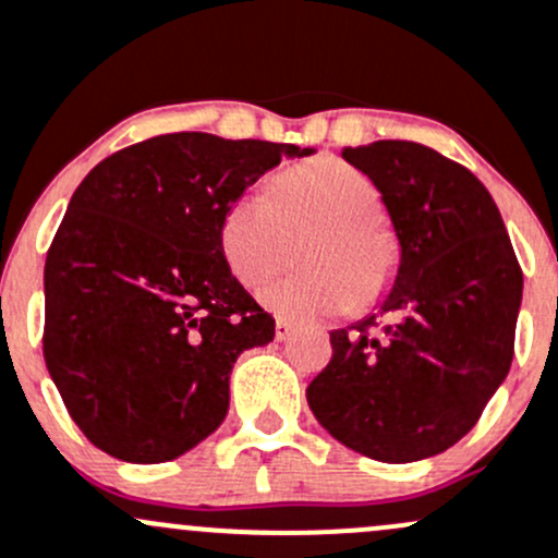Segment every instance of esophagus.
Segmentation results:
<instances>
[{
  "instance_id": "obj_1",
  "label": "esophagus",
  "mask_w": 558,
  "mask_h": 558,
  "mask_svg": "<svg viewBox=\"0 0 558 558\" xmlns=\"http://www.w3.org/2000/svg\"><path fill=\"white\" fill-rule=\"evenodd\" d=\"M291 333H294V326H291L289 320H283V318L275 320V339H278V342H286V339H291Z\"/></svg>"
}]
</instances>
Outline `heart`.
Returning a JSON list of instances; mask_svg holds the SVG:
<instances>
[{
  "mask_svg": "<svg viewBox=\"0 0 558 558\" xmlns=\"http://www.w3.org/2000/svg\"><path fill=\"white\" fill-rule=\"evenodd\" d=\"M379 216V192L339 157L286 168L269 190H248L227 208L219 243L232 275L259 289L286 267L291 240L313 232L299 251L307 269L262 291V302L296 324L355 313L383 302L398 275V243Z\"/></svg>",
  "mask_w": 558,
  "mask_h": 558,
  "instance_id": "obj_1",
  "label": "heart"
}]
</instances>
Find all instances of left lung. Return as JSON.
<instances>
[{
	"instance_id": "obj_1",
	"label": "left lung",
	"mask_w": 558,
	"mask_h": 558,
	"mask_svg": "<svg viewBox=\"0 0 558 558\" xmlns=\"http://www.w3.org/2000/svg\"><path fill=\"white\" fill-rule=\"evenodd\" d=\"M342 157L383 192L401 264L377 315L331 331L307 403L348 449L425 460L454 447L508 377L524 275L495 201L460 162L414 141Z\"/></svg>"
}]
</instances>
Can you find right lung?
Listing matches in <instances>:
<instances>
[{"mask_svg":"<svg viewBox=\"0 0 558 558\" xmlns=\"http://www.w3.org/2000/svg\"><path fill=\"white\" fill-rule=\"evenodd\" d=\"M294 144L166 133L98 162L45 262L47 372L93 447L155 465L208 438L275 318L221 254L227 208Z\"/></svg>","mask_w":558,"mask_h":558,"instance_id":"1","label":"right lung"}]
</instances>
